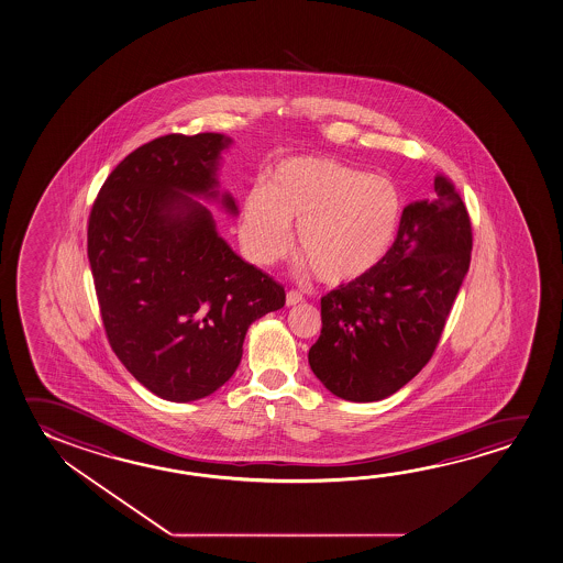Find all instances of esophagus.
I'll return each instance as SVG.
<instances>
[{"label":"esophagus","mask_w":563,"mask_h":563,"mask_svg":"<svg viewBox=\"0 0 563 563\" xmlns=\"http://www.w3.org/2000/svg\"><path fill=\"white\" fill-rule=\"evenodd\" d=\"M303 301V295L297 294V291H287L286 303L287 307H295Z\"/></svg>","instance_id":"1"}]
</instances>
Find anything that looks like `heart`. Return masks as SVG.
Listing matches in <instances>:
<instances>
[{
	"label": "heart",
	"instance_id": "obj_1",
	"mask_svg": "<svg viewBox=\"0 0 563 563\" xmlns=\"http://www.w3.org/2000/svg\"><path fill=\"white\" fill-rule=\"evenodd\" d=\"M402 197L391 179L322 156H295L269 172L242 201V251L256 266L284 258L295 241L322 284L344 286L372 274L399 231Z\"/></svg>",
	"mask_w": 563,
	"mask_h": 563
}]
</instances>
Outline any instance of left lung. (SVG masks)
I'll list each match as a JSON object with an SVG mask.
<instances>
[{
    "instance_id": "obj_1",
    "label": "left lung",
    "mask_w": 563,
    "mask_h": 563,
    "mask_svg": "<svg viewBox=\"0 0 563 563\" xmlns=\"http://www.w3.org/2000/svg\"><path fill=\"white\" fill-rule=\"evenodd\" d=\"M434 191L402 209L391 251L372 274L321 299L309 366L344 401H382L434 354L472 256L462 197L442 176Z\"/></svg>"
}]
</instances>
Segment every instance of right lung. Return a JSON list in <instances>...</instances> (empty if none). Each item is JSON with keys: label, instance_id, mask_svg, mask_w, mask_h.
<instances>
[{"label": "right lung", "instance_id": "obj_1", "mask_svg": "<svg viewBox=\"0 0 563 563\" xmlns=\"http://www.w3.org/2000/svg\"><path fill=\"white\" fill-rule=\"evenodd\" d=\"M221 133L166 134L109 174L88 227V258L109 344L139 384L166 401L203 399L241 364L252 322L286 305L284 286L232 251L213 203Z\"/></svg>", "mask_w": 563, "mask_h": 563}]
</instances>
